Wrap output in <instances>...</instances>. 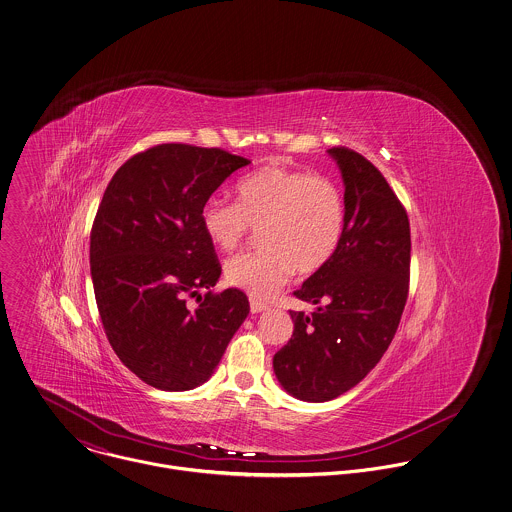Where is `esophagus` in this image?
Wrapping results in <instances>:
<instances>
[{
    "label": "esophagus",
    "instance_id": "esophagus-1",
    "mask_svg": "<svg viewBox=\"0 0 512 512\" xmlns=\"http://www.w3.org/2000/svg\"><path fill=\"white\" fill-rule=\"evenodd\" d=\"M249 304H251V312H253V314H259V312H263V310H267V308H269L265 302H261L259 298H253V296H251Z\"/></svg>",
    "mask_w": 512,
    "mask_h": 512
}]
</instances>
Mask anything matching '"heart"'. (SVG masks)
<instances>
[{
    "instance_id": "b5f03b06",
    "label": "heart",
    "mask_w": 512,
    "mask_h": 512,
    "mask_svg": "<svg viewBox=\"0 0 512 512\" xmlns=\"http://www.w3.org/2000/svg\"><path fill=\"white\" fill-rule=\"evenodd\" d=\"M235 200L210 198L200 224L224 253L239 249L253 228L261 229V249L226 263L228 283L255 298L273 296L296 269H322L340 247L345 202L340 186L324 174L263 167L237 182Z\"/></svg>"
}]
</instances>
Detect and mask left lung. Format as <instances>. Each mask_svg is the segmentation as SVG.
Masks as SVG:
<instances>
[{
	"label": "left lung",
	"instance_id": "left-lung-1",
	"mask_svg": "<svg viewBox=\"0 0 512 512\" xmlns=\"http://www.w3.org/2000/svg\"><path fill=\"white\" fill-rule=\"evenodd\" d=\"M345 184V229L334 257L292 294L316 304L290 312L292 338L273 357L284 391L308 402L340 397L381 361L408 298L410 224L381 171L332 147Z\"/></svg>",
	"mask_w": 512,
	"mask_h": 512
}]
</instances>
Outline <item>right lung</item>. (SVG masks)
<instances>
[{
	"mask_svg": "<svg viewBox=\"0 0 512 512\" xmlns=\"http://www.w3.org/2000/svg\"><path fill=\"white\" fill-rule=\"evenodd\" d=\"M247 165L218 147L161 143L127 159L98 206L90 271L100 320L119 361L155 389L208 381L249 314L245 292L210 290L222 265L200 224L208 198Z\"/></svg>",
	"mask_w": 512,
	"mask_h": 512,
	"instance_id": "add662e5",
	"label": "right lung"
}]
</instances>
